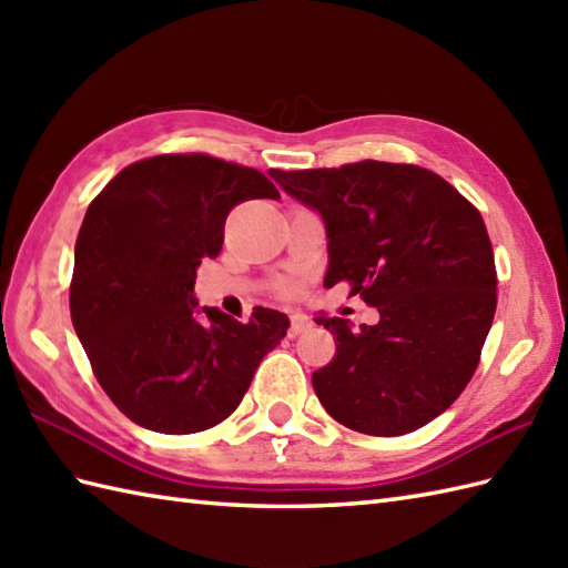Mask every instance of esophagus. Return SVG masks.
Here are the masks:
<instances>
[{
	"label": "esophagus",
	"mask_w": 568,
	"mask_h": 568,
	"mask_svg": "<svg viewBox=\"0 0 568 568\" xmlns=\"http://www.w3.org/2000/svg\"><path fill=\"white\" fill-rule=\"evenodd\" d=\"M312 329V320L307 315H303V312H293L291 315V336H297Z\"/></svg>",
	"instance_id": "34e87169"
}]
</instances>
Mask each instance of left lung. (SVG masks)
<instances>
[{
  "label": "left lung",
  "instance_id": "left-lung-1",
  "mask_svg": "<svg viewBox=\"0 0 568 568\" xmlns=\"http://www.w3.org/2000/svg\"><path fill=\"white\" fill-rule=\"evenodd\" d=\"M327 229L324 287L346 281L378 310L358 329L324 317L336 336L312 373L324 409L344 427L400 437L449 407L478 366L496 315V258L484 216L437 173L361 161L268 173Z\"/></svg>",
  "mask_w": 568,
  "mask_h": 568
}]
</instances>
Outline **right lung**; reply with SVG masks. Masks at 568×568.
<instances>
[{
  "label": "right lung",
  "instance_id": "obj_1",
  "mask_svg": "<svg viewBox=\"0 0 568 568\" xmlns=\"http://www.w3.org/2000/svg\"><path fill=\"white\" fill-rule=\"evenodd\" d=\"M277 200L268 178L212 155H155L124 168L84 214L70 317L104 393L139 427L220 425L291 327L256 307L244 324L200 307L195 271L224 244L244 200Z\"/></svg>",
  "mask_w": 568,
  "mask_h": 568
}]
</instances>
